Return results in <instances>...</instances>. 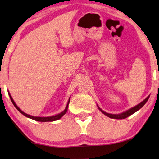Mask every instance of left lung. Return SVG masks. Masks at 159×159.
<instances>
[{
    "instance_id": "obj_1",
    "label": "left lung",
    "mask_w": 159,
    "mask_h": 159,
    "mask_svg": "<svg viewBox=\"0 0 159 159\" xmlns=\"http://www.w3.org/2000/svg\"><path fill=\"white\" fill-rule=\"evenodd\" d=\"M149 97H150V95H148V97L146 98H145V99L144 100V101H143L142 102H141V103L138 104V105H137V106H134V107H132V108H130V109H129V110L126 111L125 112L121 113V114H108V113H106V112H105V111H103L102 110L101 108H100L98 106V109H99L100 111H101L102 113H103V114H105L106 116H107L108 117H109V118H111V119H122L127 118V117L129 116L130 115L133 114L134 113H135L136 111H138L139 109H140V108H142L143 106L145 105V103H146V102L148 101V100Z\"/></svg>"
}]
</instances>
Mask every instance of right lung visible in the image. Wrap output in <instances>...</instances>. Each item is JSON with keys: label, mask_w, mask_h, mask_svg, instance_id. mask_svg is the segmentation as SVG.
I'll return each instance as SVG.
<instances>
[{"label": "right lung", "mask_w": 159, "mask_h": 159, "mask_svg": "<svg viewBox=\"0 0 159 159\" xmlns=\"http://www.w3.org/2000/svg\"><path fill=\"white\" fill-rule=\"evenodd\" d=\"M8 95H9V97L11 98V102L13 103V104H14V106L16 107V108L17 110L19 111V112L21 113V114H22L24 116H27L28 117V118L30 119H33V120H35V121H56V120H58V119L61 118V117L64 116V115L66 114V111H67V109H68V106H69V101H70V98H69V101H68V103H67V105L66 106V108H65V109L61 113H60V114H56L55 115V116H48V117H40V116H31V115H29L27 114H26V113L23 112L22 111H21L20 108H19L18 106H16V104L15 103V102L14 101V100H13L12 97L11 96L10 93H8Z\"/></svg>", "instance_id": "1"}]
</instances>
